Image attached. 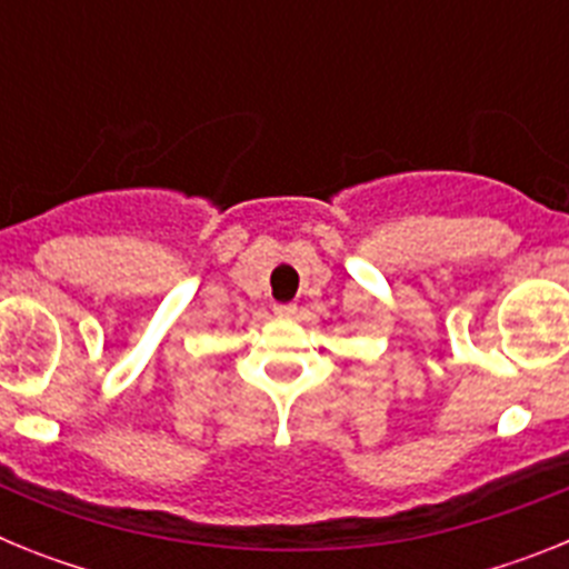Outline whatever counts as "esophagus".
<instances>
[{"label":"esophagus","instance_id":"1","mask_svg":"<svg viewBox=\"0 0 569 569\" xmlns=\"http://www.w3.org/2000/svg\"><path fill=\"white\" fill-rule=\"evenodd\" d=\"M273 313L279 316V319H293L296 305H273Z\"/></svg>","mask_w":569,"mask_h":569}]
</instances>
